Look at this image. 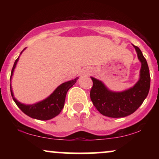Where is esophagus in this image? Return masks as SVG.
I'll use <instances>...</instances> for the list:
<instances>
[{"label": "esophagus", "mask_w": 159, "mask_h": 159, "mask_svg": "<svg viewBox=\"0 0 159 159\" xmlns=\"http://www.w3.org/2000/svg\"><path fill=\"white\" fill-rule=\"evenodd\" d=\"M88 72H89V71H87V73H88Z\"/></svg>", "instance_id": "obj_1"}]
</instances>
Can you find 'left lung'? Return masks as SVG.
I'll return each mask as SVG.
<instances>
[{"mask_svg":"<svg viewBox=\"0 0 159 159\" xmlns=\"http://www.w3.org/2000/svg\"><path fill=\"white\" fill-rule=\"evenodd\" d=\"M134 47L138 59L141 62V69L140 80L132 88L120 93L111 92L101 81L91 78L93 81L90 93L91 101L104 116L113 118L129 116L142 105L149 93L150 75L148 64L140 49L135 45Z\"/></svg>","mask_w":159,"mask_h":159,"instance_id":"8db88e82","label":"left lung"}]
</instances>
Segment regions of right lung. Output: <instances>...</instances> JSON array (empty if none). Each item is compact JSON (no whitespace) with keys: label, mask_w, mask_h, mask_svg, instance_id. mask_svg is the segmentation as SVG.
<instances>
[{"label":"right lung","mask_w":159,"mask_h":159,"mask_svg":"<svg viewBox=\"0 0 159 159\" xmlns=\"http://www.w3.org/2000/svg\"><path fill=\"white\" fill-rule=\"evenodd\" d=\"M18 61H19V57L16 60L15 63H14L13 67L12 69V72H11L10 80ZM77 80V78H75V79L72 80V81H69L62 84L46 99L31 105H25L20 103L19 102H18L14 98L12 91L11 90V85L10 92L14 102L17 105V106L25 114H27V116L36 120H48L52 119V118H54V116H56L57 115H58L61 113L63 106H64L65 98L67 91L75 84Z\"/></svg>","instance_id":"obj_1"}]
</instances>
